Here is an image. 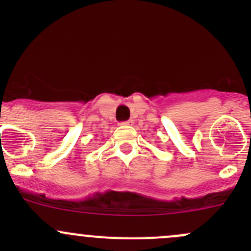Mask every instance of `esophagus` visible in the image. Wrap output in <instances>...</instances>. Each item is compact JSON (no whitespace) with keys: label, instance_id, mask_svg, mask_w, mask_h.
<instances>
[{"label":"esophagus","instance_id":"1","mask_svg":"<svg viewBox=\"0 0 251 251\" xmlns=\"http://www.w3.org/2000/svg\"><path fill=\"white\" fill-rule=\"evenodd\" d=\"M121 125H125V126H132V125H133V120L124 121V123H121Z\"/></svg>","mask_w":251,"mask_h":251}]
</instances>
